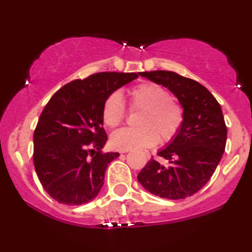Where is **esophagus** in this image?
<instances>
[{"instance_id":"1","label":"esophagus","mask_w":252,"mask_h":252,"mask_svg":"<svg viewBox=\"0 0 252 252\" xmlns=\"http://www.w3.org/2000/svg\"><path fill=\"white\" fill-rule=\"evenodd\" d=\"M123 153H126V151H123ZM147 157H149V155H147Z\"/></svg>"}]
</instances>
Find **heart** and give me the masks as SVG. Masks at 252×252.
I'll use <instances>...</instances> for the list:
<instances>
[{"label":"heart","instance_id":"1","mask_svg":"<svg viewBox=\"0 0 252 252\" xmlns=\"http://www.w3.org/2000/svg\"><path fill=\"white\" fill-rule=\"evenodd\" d=\"M134 108L143 109L138 120L141 128H123L110 137L111 147L120 151L141 150L154 147L160 137L162 142H170L180 131L183 123V110L170 99V94L156 83H143L130 92ZM126 108L122 97L111 94L102 109L103 122L115 128L123 121Z\"/></svg>","mask_w":252,"mask_h":252}]
</instances>
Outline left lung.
<instances>
[{
	"mask_svg": "<svg viewBox=\"0 0 252 252\" xmlns=\"http://www.w3.org/2000/svg\"><path fill=\"white\" fill-rule=\"evenodd\" d=\"M138 75L174 94L183 108V123L175 138L158 151L168 164L151 158L137 180L145 190L162 198L192 196L208 183L225 150L222 108L207 88L191 78L164 70Z\"/></svg>",
	"mask_w": 252,
	"mask_h": 252,
	"instance_id": "obj_1",
	"label": "left lung"
}]
</instances>
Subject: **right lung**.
Listing matches in <instances>:
<instances>
[{"label": "right lung", "instance_id": "right-lung-1", "mask_svg": "<svg viewBox=\"0 0 252 252\" xmlns=\"http://www.w3.org/2000/svg\"><path fill=\"white\" fill-rule=\"evenodd\" d=\"M136 72H98L72 81L54 94L34 132V164L42 187L55 201L81 205L98 195L109 163L102 109L111 94L137 78Z\"/></svg>", "mask_w": 252, "mask_h": 252}]
</instances>
